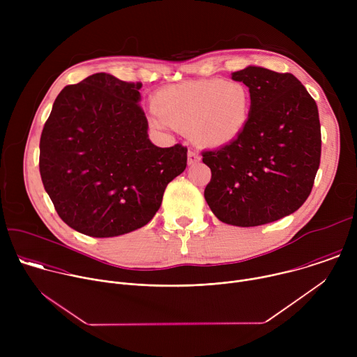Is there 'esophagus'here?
<instances>
[{
	"label": "esophagus",
	"instance_id": "1",
	"mask_svg": "<svg viewBox=\"0 0 357 357\" xmlns=\"http://www.w3.org/2000/svg\"><path fill=\"white\" fill-rule=\"evenodd\" d=\"M200 161V155L197 154L196 151H188V164L189 165H193L196 162Z\"/></svg>",
	"mask_w": 357,
	"mask_h": 357
}]
</instances>
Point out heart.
Listing matches in <instances>:
<instances>
[{
    "label": "heart",
    "mask_w": 357,
    "mask_h": 357,
    "mask_svg": "<svg viewBox=\"0 0 357 357\" xmlns=\"http://www.w3.org/2000/svg\"><path fill=\"white\" fill-rule=\"evenodd\" d=\"M250 107V90L240 82H188L167 87L155 96L157 117L151 124L158 130L171 127L190 132L203 145L220 146L243 132Z\"/></svg>",
    "instance_id": "obj_1"
}]
</instances>
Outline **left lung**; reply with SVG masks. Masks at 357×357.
<instances>
[{
	"mask_svg": "<svg viewBox=\"0 0 357 357\" xmlns=\"http://www.w3.org/2000/svg\"><path fill=\"white\" fill-rule=\"evenodd\" d=\"M251 96L250 117L231 142L202 154L212 171L205 199L227 225L280 220L308 199L321 162L315 100L291 73L247 66L231 73Z\"/></svg>",
	"mask_w": 357,
	"mask_h": 357,
	"instance_id": "1",
	"label": "left lung"
}]
</instances>
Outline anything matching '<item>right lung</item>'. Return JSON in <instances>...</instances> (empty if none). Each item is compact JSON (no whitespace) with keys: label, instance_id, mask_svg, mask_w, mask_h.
<instances>
[{"label":"right lung","instance_id":"add662e5","mask_svg":"<svg viewBox=\"0 0 357 357\" xmlns=\"http://www.w3.org/2000/svg\"><path fill=\"white\" fill-rule=\"evenodd\" d=\"M141 83L96 73L56 97L39 142L45 190L72 229L114 237L145 226L167 185L186 168V146L148 138Z\"/></svg>","mask_w":357,"mask_h":357}]
</instances>
